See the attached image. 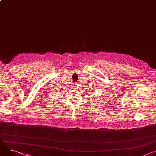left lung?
<instances>
[{
	"instance_id": "8db88e82",
	"label": "left lung",
	"mask_w": 156,
	"mask_h": 156,
	"mask_svg": "<svg viewBox=\"0 0 156 156\" xmlns=\"http://www.w3.org/2000/svg\"><path fill=\"white\" fill-rule=\"evenodd\" d=\"M93 90H94V89H93Z\"/></svg>"
}]
</instances>
